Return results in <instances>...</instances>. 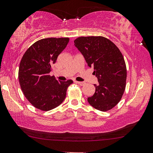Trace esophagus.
I'll list each match as a JSON object with an SVG mask.
<instances>
[{
    "mask_svg": "<svg viewBox=\"0 0 153 153\" xmlns=\"http://www.w3.org/2000/svg\"><path fill=\"white\" fill-rule=\"evenodd\" d=\"M75 82L78 84L80 86H84V84H85V82H77V81H75Z\"/></svg>",
    "mask_w": 153,
    "mask_h": 153,
    "instance_id": "obj_1",
    "label": "esophagus"
}]
</instances>
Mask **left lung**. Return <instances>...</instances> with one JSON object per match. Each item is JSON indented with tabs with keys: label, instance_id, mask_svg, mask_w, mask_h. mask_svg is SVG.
<instances>
[{
	"label": "left lung",
	"instance_id": "obj_1",
	"mask_svg": "<svg viewBox=\"0 0 153 153\" xmlns=\"http://www.w3.org/2000/svg\"><path fill=\"white\" fill-rule=\"evenodd\" d=\"M74 45L88 67L93 68L98 81L88 102L99 111L111 110L120 101L126 87V67L122 53L113 42L102 36L79 37Z\"/></svg>",
	"mask_w": 153,
	"mask_h": 153
}]
</instances>
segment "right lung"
I'll return each instance as SVG.
<instances>
[{
    "mask_svg": "<svg viewBox=\"0 0 153 153\" xmlns=\"http://www.w3.org/2000/svg\"><path fill=\"white\" fill-rule=\"evenodd\" d=\"M69 41V38H44L31 45L22 56L18 71L20 88L36 108L50 111L65 99L73 81H58L50 76V72Z\"/></svg>",
    "mask_w": 153,
    "mask_h": 153,
    "instance_id": "obj_1",
    "label": "right lung"
}]
</instances>
